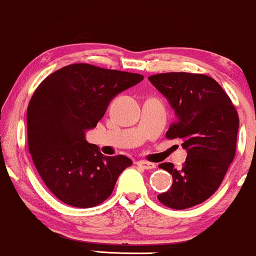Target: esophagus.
Listing matches in <instances>:
<instances>
[{"instance_id": "34e87169", "label": "esophagus", "mask_w": 256, "mask_h": 256, "mask_svg": "<svg viewBox=\"0 0 256 256\" xmlns=\"http://www.w3.org/2000/svg\"><path fill=\"white\" fill-rule=\"evenodd\" d=\"M136 164H138V166H140V168H142V169H154V168H156V164H154V163L148 162V160H138Z\"/></svg>"}]
</instances>
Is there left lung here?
I'll use <instances>...</instances> for the list:
<instances>
[{"instance_id":"left-lung-1","label":"left lung","mask_w":256,"mask_h":256,"mask_svg":"<svg viewBox=\"0 0 256 256\" xmlns=\"http://www.w3.org/2000/svg\"><path fill=\"white\" fill-rule=\"evenodd\" d=\"M148 80L175 112L166 136L180 139L188 151L180 169L173 163L160 164L173 176V185L157 198L172 209L191 208L219 188L234 158L238 114L219 83L206 74L166 72Z\"/></svg>"}]
</instances>
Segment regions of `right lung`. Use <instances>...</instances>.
<instances>
[{
	"instance_id": "obj_1",
	"label": "right lung",
	"mask_w": 256,
	"mask_h": 256,
	"mask_svg": "<svg viewBox=\"0 0 256 256\" xmlns=\"http://www.w3.org/2000/svg\"><path fill=\"white\" fill-rule=\"evenodd\" d=\"M144 80L139 74L72 64L46 77L28 106V144L40 176L62 202L90 208L112 194L130 158L104 156L87 142L117 94Z\"/></svg>"
}]
</instances>
